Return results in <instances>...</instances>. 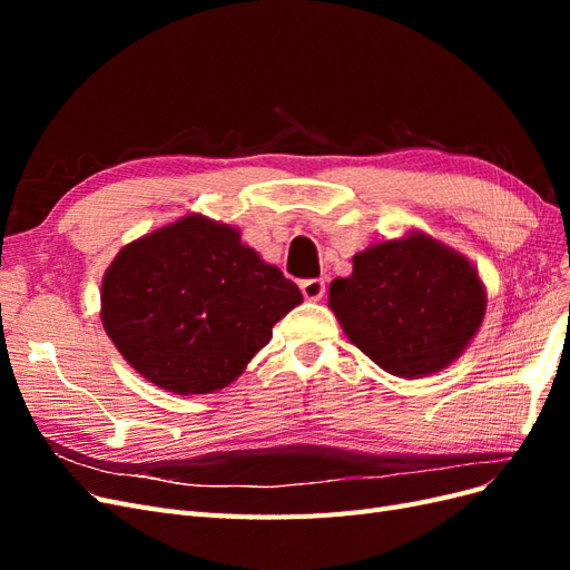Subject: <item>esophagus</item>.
<instances>
[{
  "label": "esophagus",
  "mask_w": 570,
  "mask_h": 570,
  "mask_svg": "<svg viewBox=\"0 0 570 570\" xmlns=\"http://www.w3.org/2000/svg\"><path fill=\"white\" fill-rule=\"evenodd\" d=\"M299 287H302L304 299H308V302H318V299H323V295H325V281H323V278L304 281Z\"/></svg>",
  "instance_id": "esophagus-1"
}]
</instances>
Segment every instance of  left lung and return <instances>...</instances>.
Listing matches in <instances>:
<instances>
[{
	"label": "left lung",
	"mask_w": 570,
	"mask_h": 570,
	"mask_svg": "<svg viewBox=\"0 0 570 570\" xmlns=\"http://www.w3.org/2000/svg\"><path fill=\"white\" fill-rule=\"evenodd\" d=\"M327 306L383 371L423 377L469 347L485 318L488 292L463 254L409 230L354 254L352 275L331 283Z\"/></svg>",
	"instance_id": "left-lung-1"
}]
</instances>
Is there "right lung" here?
Segmentation results:
<instances>
[{
	"label": "right lung",
	"mask_w": 570,
	"mask_h": 570,
	"mask_svg": "<svg viewBox=\"0 0 570 570\" xmlns=\"http://www.w3.org/2000/svg\"><path fill=\"white\" fill-rule=\"evenodd\" d=\"M302 304L239 230L187 214L132 239L101 278V325L128 364L174 394L228 387Z\"/></svg>",
	"instance_id": "right-lung-1"
}]
</instances>
